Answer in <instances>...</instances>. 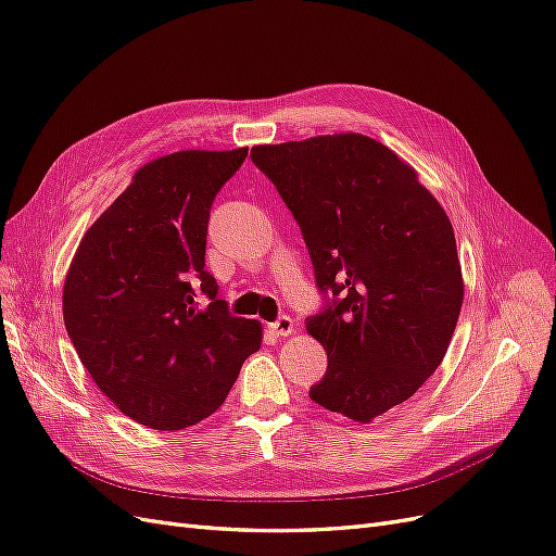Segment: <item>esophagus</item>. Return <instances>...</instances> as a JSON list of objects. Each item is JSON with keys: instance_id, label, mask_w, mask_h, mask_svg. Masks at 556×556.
<instances>
[{"instance_id": "1", "label": "esophagus", "mask_w": 556, "mask_h": 556, "mask_svg": "<svg viewBox=\"0 0 556 556\" xmlns=\"http://www.w3.org/2000/svg\"><path fill=\"white\" fill-rule=\"evenodd\" d=\"M268 329H271V333H276V336H290V333H294V319L292 317H288V315H280L276 323H271L268 325Z\"/></svg>"}]
</instances>
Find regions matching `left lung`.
<instances>
[{
	"label": "left lung",
	"instance_id": "left-lung-1",
	"mask_svg": "<svg viewBox=\"0 0 556 556\" xmlns=\"http://www.w3.org/2000/svg\"><path fill=\"white\" fill-rule=\"evenodd\" d=\"M250 157L292 211L325 294L306 317L329 359L311 399L371 422L427 382L457 327L450 217L413 166L364 134L255 146Z\"/></svg>",
	"mask_w": 556,
	"mask_h": 556
}]
</instances>
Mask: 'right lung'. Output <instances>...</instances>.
Listing matches in <instances>:
<instances>
[{
  "label": "right lung",
  "mask_w": 556,
  "mask_h": 556,
  "mask_svg": "<svg viewBox=\"0 0 556 556\" xmlns=\"http://www.w3.org/2000/svg\"><path fill=\"white\" fill-rule=\"evenodd\" d=\"M245 155L180 150L148 162L86 231L66 274L64 327L83 366L143 427L201 422L260 350L262 325L231 315L204 268L213 199Z\"/></svg>",
  "instance_id": "obj_1"
}]
</instances>
